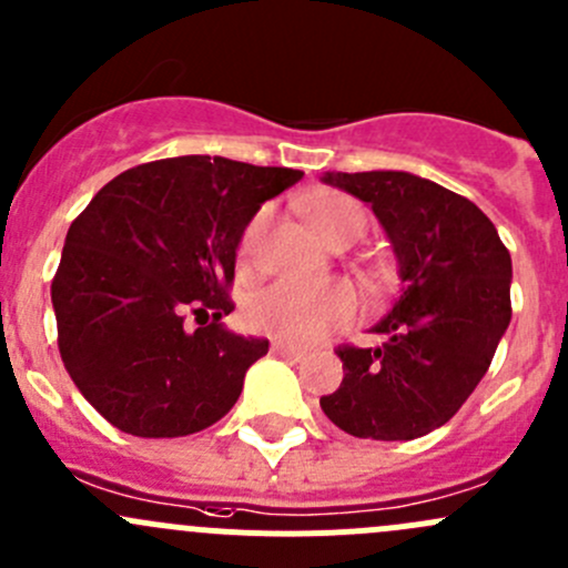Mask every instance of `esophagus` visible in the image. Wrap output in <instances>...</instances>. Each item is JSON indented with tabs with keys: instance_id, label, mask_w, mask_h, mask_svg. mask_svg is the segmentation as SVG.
I'll return each mask as SVG.
<instances>
[{
	"instance_id": "1",
	"label": "esophagus",
	"mask_w": 568,
	"mask_h": 568,
	"mask_svg": "<svg viewBox=\"0 0 568 568\" xmlns=\"http://www.w3.org/2000/svg\"><path fill=\"white\" fill-rule=\"evenodd\" d=\"M272 352L280 354V357H288V359H305L307 352L305 348H296L291 343H272Z\"/></svg>"
}]
</instances>
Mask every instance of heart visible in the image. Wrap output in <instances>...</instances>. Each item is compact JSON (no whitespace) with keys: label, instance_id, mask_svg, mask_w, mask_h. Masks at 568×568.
<instances>
[{"label":"heart","instance_id":"obj_1","mask_svg":"<svg viewBox=\"0 0 568 568\" xmlns=\"http://www.w3.org/2000/svg\"><path fill=\"white\" fill-rule=\"evenodd\" d=\"M311 222L316 233L332 247H348L359 242L368 231V216L343 194H324L311 205ZM272 211L261 209L247 222L239 242V263L244 268L257 266L266 242ZM359 313L357 294L346 283H321V285H300V283H274L268 288L257 291L247 305V321L255 332L268 337H277L285 343H316L329 332L343 329L354 324Z\"/></svg>","mask_w":568,"mask_h":568}]
</instances>
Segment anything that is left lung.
<instances>
[{"label": "left lung", "instance_id": "left-lung-1", "mask_svg": "<svg viewBox=\"0 0 568 568\" xmlns=\"http://www.w3.org/2000/svg\"><path fill=\"white\" fill-rule=\"evenodd\" d=\"M374 209L398 255V302L374 348L337 346L343 382L324 415L359 439L406 443L445 426L489 371L511 321V255L489 216L412 173H326Z\"/></svg>", "mask_w": 568, "mask_h": 568}]
</instances>
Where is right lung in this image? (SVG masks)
Returning a JSON list of instances; mask_svg holds the SVG:
<instances>
[{
    "label": "right lung",
    "mask_w": 568,
    "mask_h": 568,
    "mask_svg": "<svg viewBox=\"0 0 568 568\" xmlns=\"http://www.w3.org/2000/svg\"><path fill=\"white\" fill-rule=\"evenodd\" d=\"M305 175L222 156L136 164L71 222L51 280L57 346L79 393L134 437H186L225 417L263 337L233 311L236 250L263 200ZM194 315L201 326L185 329Z\"/></svg>",
    "instance_id": "add662e5"
}]
</instances>
